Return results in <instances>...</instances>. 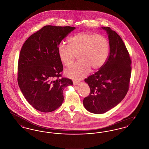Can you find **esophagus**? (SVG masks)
<instances>
[{
    "label": "esophagus",
    "instance_id": "34e87169",
    "mask_svg": "<svg viewBox=\"0 0 149 149\" xmlns=\"http://www.w3.org/2000/svg\"><path fill=\"white\" fill-rule=\"evenodd\" d=\"M73 83H74V85H78V84L79 83V81H77V80H73Z\"/></svg>",
    "mask_w": 149,
    "mask_h": 149
}]
</instances>
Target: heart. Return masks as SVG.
<instances>
[{"label":"heart","mask_w":149,"mask_h":149,"mask_svg":"<svg viewBox=\"0 0 149 149\" xmlns=\"http://www.w3.org/2000/svg\"><path fill=\"white\" fill-rule=\"evenodd\" d=\"M69 45L60 43L57 52L60 60L66 67L74 63L77 55L80 60L77 64L66 70V76L80 79L91 71L98 70L106 63L109 52V43L101 34L81 32L68 39Z\"/></svg>","instance_id":"1"}]
</instances>
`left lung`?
Segmentation results:
<instances>
[{
	"mask_svg": "<svg viewBox=\"0 0 149 149\" xmlns=\"http://www.w3.org/2000/svg\"><path fill=\"white\" fill-rule=\"evenodd\" d=\"M102 28L108 35L109 55L98 71L85 79L91 92L83 100L86 109L95 114L106 112L123 99L131 74L132 61L120 36L109 27Z\"/></svg>",
	"mask_w": 149,
	"mask_h": 149,
	"instance_id": "left-lung-1",
	"label": "left lung"
}]
</instances>
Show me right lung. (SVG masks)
<instances>
[{
	"label": "right lung",
	"instance_id": "obj_1",
	"mask_svg": "<svg viewBox=\"0 0 149 149\" xmlns=\"http://www.w3.org/2000/svg\"><path fill=\"white\" fill-rule=\"evenodd\" d=\"M75 29L45 26L29 36L22 46L18 63V83L29 104L40 112L57 109L64 101V88L73 84L71 79L61 78L63 65L57 47Z\"/></svg>",
	"mask_w": 149,
	"mask_h": 149
}]
</instances>
